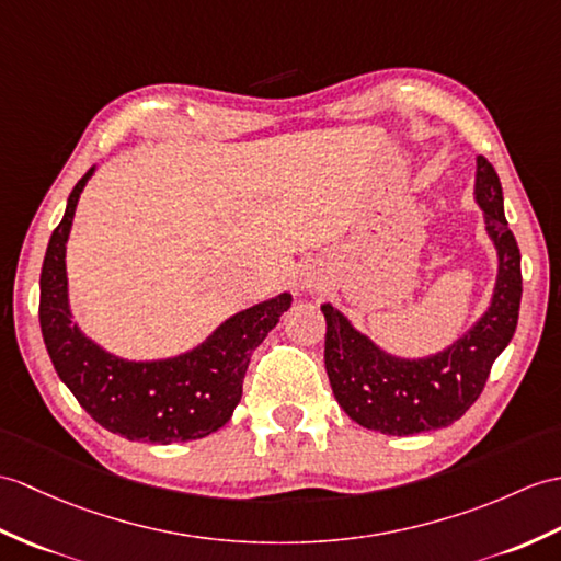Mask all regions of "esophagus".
<instances>
[{
	"label": "esophagus",
	"mask_w": 561,
	"mask_h": 561,
	"mask_svg": "<svg viewBox=\"0 0 561 561\" xmlns=\"http://www.w3.org/2000/svg\"><path fill=\"white\" fill-rule=\"evenodd\" d=\"M306 286H312V284H306Z\"/></svg>",
	"instance_id": "obj_1"
}]
</instances>
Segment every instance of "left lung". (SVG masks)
<instances>
[{"mask_svg": "<svg viewBox=\"0 0 561 561\" xmlns=\"http://www.w3.org/2000/svg\"><path fill=\"white\" fill-rule=\"evenodd\" d=\"M473 198L497 251L492 298L473 328L437 354L403 358L360 332L340 308L322 304L328 320L324 368L334 399L351 421L385 435L447 427L483 392L494 358L512 342L520 306V253L504 217L500 176L478 154Z\"/></svg>", "mask_w": 561, "mask_h": 561, "instance_id": "8db88e82", "label": "left lung"}]
</instances>
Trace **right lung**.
Here are the masks:
<instances>
[{
    "label": "right lung",
    "instance_id": "1",
    "mask_svg": "<svg viewBox=\"0 0 561 561\" xmlns=\"http://www.w3.org/2000/svg\"><path fill=\"white\" fill-rule=\"evenodd\" d=\"M93 174L90 167L73 186L41 272V330L51 366L90 419L110 433L150 445L207 437L239 407L253 351L294 298L284 291L233 312L179 356L128 360L110 354L81 332L69 304L67 241L78 198Z\"/></svg>",
    "mask_w": 561,
    "mask_h": 561
}]
</instances>
